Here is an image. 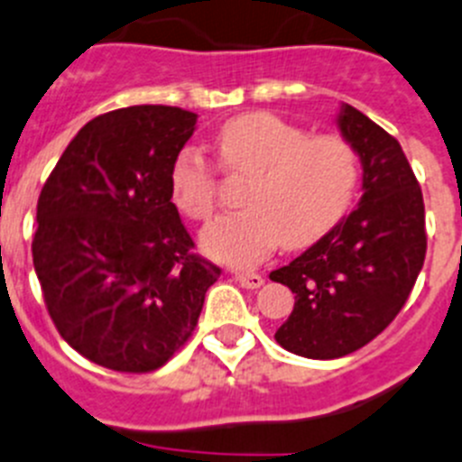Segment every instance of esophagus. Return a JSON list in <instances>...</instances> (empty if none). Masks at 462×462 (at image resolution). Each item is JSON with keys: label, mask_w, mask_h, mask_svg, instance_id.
I'll return each instance as SVG.
<instances>
[{"label": "esophagus", "mask_w": 462, "mask_h": 462, "mask_svg": "<svg viewBox=\"0 0 462 462\" xmlns=\"http://www.w3.org/2000/svg\"><path fill=\"white\" fill-rule=\"evenodd\" d=\"M235 278L245 290H260L262 284H264V278L257 273H235Z\"/></svg>", "instance_id": "1"}]
</instances>
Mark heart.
Segmentation results:
<instances>
[{
	"mask_svg": "<svg viewBox=\"0 0 462 462\" xmlns=\"http://www.w3.org/2000/svg\"><path fill=\"white\" fill-rule=\"evenodd\" d=\"M218 166L248 178L236 214L202 230L211 260L251 269L280 244H317L344 218L360 182V159L342 136H310L299 125L266 111L227 120L217 134ZM172 205L191 221H205L217 205V168L184 148L171 166Z\"/></svg>",
	"mask_w": 462,
	"mask_h": 462,
	"instance_id": "obj_1",
	"label": "heart"
}]
</instances>
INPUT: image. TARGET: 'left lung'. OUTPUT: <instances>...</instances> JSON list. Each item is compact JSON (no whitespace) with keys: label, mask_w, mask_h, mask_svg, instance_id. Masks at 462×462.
<instances>
[{"label":"left lung","mask_w":462,"mask_h":462,"mask_svg":"<svg viewBox=\"0 0 462 462\" xmlns=\"http://www.w3.org/2000/svg\"><path fill=\"white\" fill-rule=\"evenodd\" d=\"M337 127L362 163L357 209L269 275L296 294L275 342L312 360L348 356L381 335L426 257L424 198L399 141L351 105Z\"/></svg>","instance_id":"1"}]
</instances>
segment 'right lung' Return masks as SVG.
<instances>
[{"instance_id":"right-lung-1","label":"right lung","mask_w":462,"mask_h":462,"mask_svg":"<svg viewBox=\"0 0 462 462\" xmlns=\"http://www.w3.org/2000/svg\"><path fill=\"white\" fill-rule=\"evenodd\" d=\"M198 116L139 105L97 116L50 172L33 269L61 337L100 367L154 372L184 346L221 269L191 253L171 166Z\"/></svg>"}]
</instances>
